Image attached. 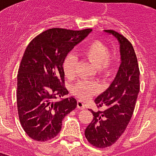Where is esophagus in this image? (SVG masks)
Here are the masks:
<instances>
[{
  "label": "esophagus",
  "instance_id": "34e87169",
  "mask_svg": "<svg viewBox=\"0 0 156 156\" xmlns=\"http://www.w3.org/2000/svg\"><path fill=\"white\" fill-rule=\"evenodd\" d=\"M77 107H78V109H84L85 108V104H84V102L81 100H78V102H77Z\"/></svg>",
  "mask_w": 156,
  "mask_h": 156
}]
</instances>
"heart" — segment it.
Returning a JSON list of instances; mask_svg holds the SVG:
<instances>
[{
	"label": "heart",
	"instance_id": "heart-1",
	"mask_svg": "<svg viewBox=\"0 0 156 156\" xmlns=\"http://www.w3.org/2000/svg\"><path fill=\"white\" fill-rule=\"evenodd\" d=\"M110 50L105 44L101 41H93L87 45L82 52V55L97 68L98 73L103 77H108L114 72L116 59L111 56ZM77 64V57L73 54H69L64 58L63 70L68 78L75 76V69ZM73 93L82 100H87L96 95L100 91V86L96 82L80 81L72 88Z\"/></svg>",
	"mask_w": 156,
	"mask_h": 156
}]
</instances>
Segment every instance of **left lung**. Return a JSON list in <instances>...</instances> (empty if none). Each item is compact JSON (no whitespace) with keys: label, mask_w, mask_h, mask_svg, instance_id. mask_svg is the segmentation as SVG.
<instances>
[{"label":"left lung","mask_w":156,"mask_h":156,"mask_svg":"<svg viewBox=\"0 0 156 156\" xmlns=\"http://www.w3.org/2000/svg\"><path fill=\"white\" fill-rule=\"evenodd\" d=\"M115 37L119 44L121 64L109 87L95 99L104 111H92L93 119L85 130L88 142L98 148L111 146L125 131L131 121L140 92V70L131 43L114 30H104Z\"/></svg>","instance_id":"left-lung-1"}]
</instances>
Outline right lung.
<instances>
[{
	"instance_id": "right-lung-1",
	"label": "right lung",
	"mask_w": 156,
	"mask_h": 156,
	"mask_svg": "<svg viewBox=\"0 0 156 156\" xmlns=\"http://www.w3.org/2000/svg\"><path fill=\"white\" fill-rule=\"evenodd\" d=\"M91 31L49 29L27 46L17 75L16 100L20 122L31 139L46 141L56 136L64 116L77 107L75 98H63L69 94L63 63Z\"/></svg>"
}]
</instances>
